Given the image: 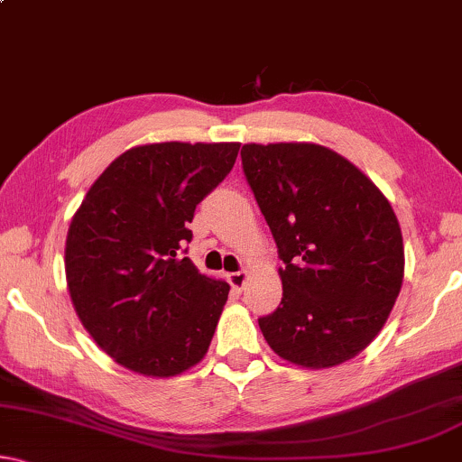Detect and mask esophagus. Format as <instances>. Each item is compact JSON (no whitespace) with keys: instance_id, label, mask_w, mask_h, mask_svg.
I'll return each mask as SVG.
<instances>
[{"instance_id":"obj_1","label":"esophagus","mask_w":462,"mask_h":462,"mask_svg":"<svg viewBox=\"0 0 462 462\" xmlns=\"http://www.w3.org/2000/svg\"><path fill=\"white\" fill-rule=\"evenodd\" d=\"M247 273H245V270H238V273H232V274H227V282H230L232 287L235 289H238V291H241V289L245 287V282H247Z\"/></svg>"}]
</instances>
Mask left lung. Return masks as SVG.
Segmentation results:
<instances>
[{"label": "left lung", "mask_w": 462, "mask_h": 462, "mask_svg": "<svg viewBox=\"0 0 462 462\" xmlns=\"http://www.w3.org/2000/svg\"><path fill=\"white\" fill-rule=\"evenodd\" d=\"M243 171L273 232L281 306L260 319L270 348L321 370L380 334L403 282V238L386 196L317 143H247Z\"/></svg>", "instance_id": "obj_1"}]
</instances>
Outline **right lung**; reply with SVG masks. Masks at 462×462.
<instances>
[{"label": "right lung", "instance_id": "add662e5", "mask_svg": "<svg viewBox=\"0 0 462 462\" xmlns=\"http://www.w3.org/2000/svg\"><path fill=\"white\" fill-rule=\"evenodd\" d=\"M241 143L137 145L92 183L73 215L65 274L73 309L126 370L171 378L207 355L230 285L186 254L196 205L235 167Z\"/></svg>", "mask_w": 462, "mask_h": 462}]
</instances>
